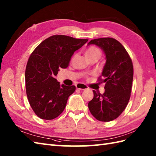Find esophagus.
<instances>
[{"label": "esophagus", "instance_id": "esophagus-1", "mask_svg": "<svg viewBox=\"0 0 156 156\" xmlns=\"http://www.w3.org/2000/svg\"><path fill=\"white\" fill-rule=\"evenodd\" d=\"M76 87L78 90H87L88 89V87L87 85H85L84 84H82V83H78L76 85Z\"/></svg>", "mask_w": 156, "mask_h": 156}]
</instances>
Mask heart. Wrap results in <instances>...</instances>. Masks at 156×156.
I'll return each instance as SVG.
<instances>
[{"label": "heart", "mask_w": 156, "mask_h": 156, "mask_svg": "<svg viewBox=\"0 0 156 156\" xmlns=\"http://www.w3.org/2000/svg\"><path fill=\"white\" fill-rule=\"evenodd\" d=\"M84 55L88 59H90L92 58H100L101 55V51L96 46H90L88 48L84 51Z\"/></svg>", "instance_id": "b5f03b06"}]
</instances>
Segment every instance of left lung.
Wrapping results in <instances>:
<instances>
[{"label":"left lung","instance_id":"1","mask_svg":"<svg viewBox=\"0 0 156 156\" xmlns=\"http://www.w3.org/2000/svg\"><path fill=\"white\" fill-rule=\"evenodd\" d=\"M104 51L107 62L98 78L105 83L104 94L93 90L94 97L88 102L91 114L97 120L108 122L117 119L125 109L131 97L133 78V62L120 42L111 37L92 39Z\"/></svg>","mask_w":156,"mask_h":156}]
</instances>
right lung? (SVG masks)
I'll return each instance as SVG.
<instances>
[{
  "instance_id": "obj_1",
  "label": "right lung",
  "mask_w": 156,
  "mask_h": 156,
  "mask_svg": "<svg viewBox=\"0 0 156 156\" xmlns=\"http://www.w3.org/2000/svg\"><path fill=\"white\" fill-rule=\"evenodd\" d=\"M88 41L55 35L43 41L32 52L25 69L26 93L39 118L51 120L64 111L76 87L60 85L55 76L59 68L68 67L74 51Z\"/></svg>"
}]
</instances>
